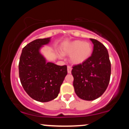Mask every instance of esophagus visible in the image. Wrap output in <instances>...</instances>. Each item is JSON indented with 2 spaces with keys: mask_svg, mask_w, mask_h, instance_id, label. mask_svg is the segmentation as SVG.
I'll return each instance as SVG.
<instances>
[{
  "mask_svg": "<svg viewBox=\"0 0 129 129\" xmlns=\"http://www.w3.org/2000/svg\"><path fill=\"white\" fill-rule=\"evenodd\" d=\"M72 67H71L70 66H68L67 67V72H68V73H71V72H72Z\"/></svg>",
  "mask_w": 129,
  "mask_h": 129,
  "instance_id": "1",
  "label": "esophagus"
}]
</instances>
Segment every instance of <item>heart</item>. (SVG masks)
<instances>
[{
    "label": "heart",
    "instance_id": "heart-1",
    "mask_svg": "<svg viewBox=\"0 0 129 129\" xmlns=\"http://www.w3.org/2000/svg\"><path fill=\"white\" fill-rule=\"evenodd\" d=\"M93 47L89 42L76 40L63 47L62 54L70 55V60L73 64H81L90 58L93 53Z\"/></svg>",
    "mask_w": 129,
    "mask_h": 129
}]
</instances>
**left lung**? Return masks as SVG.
I'll return each mask as SVG.
<instances>
[{"label":"left lung","instance_id":"left-lung-1","mask_svg":"<svg viewBox=\"0 0 129 129\" xmlns=\"http://www.w3.org/2000/svg\"><path fill=\"white\" fill-rule=\"evenodd\" d=\"M93 44L92 54L81 64L73 66V87L78 97L86 101L98 98L107 89L110 82L111 63L106 47L97 40Z\"/></svg>","mask_w":129,"mask_h":129}]
</instances>
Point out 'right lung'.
I'll use <instances>...</instances> for the list:
<instances>
[{
	"label": "right lung",
	"instance_id": "obj_1",
	"mask_svg": "<svg viewBox=\"0 0 129 129\" xmlns=\"http://www.w3.org/2000/svg\"><path fill=\"white\" fill-rule=\"evenodd\" d=\"M49 42L50 38H45L29 43L22 49L19 63V78L23 89L33 100L43 103L57 98L67 75V66L46 62L40 54V48Z\"/></svg>",
	"mask_w": 129,
	"mask_h": 129
}]
</instances>
